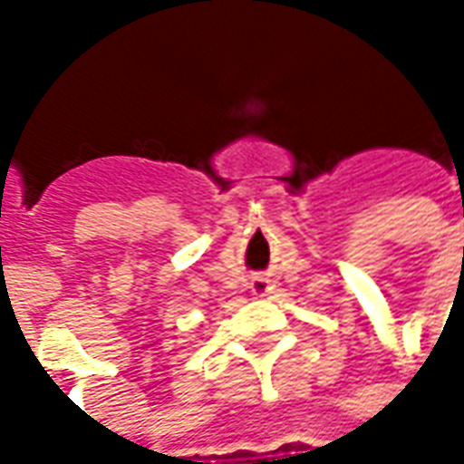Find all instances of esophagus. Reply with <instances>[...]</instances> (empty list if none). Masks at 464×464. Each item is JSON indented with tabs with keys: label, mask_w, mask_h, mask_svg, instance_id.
I'll return each instance as SVG.
<instances>
[{
	"label": "esophagus",
	"mask_w": 464,
	"mask_h": 464,
	"mask_svg": "<svg viewBox=\"0 0 464 464\" xmlns=\"http://www.w3.org/2000/svg\"><path fill=\"white\" fill-rule=\"evenodd\" d=\"M268 291H271V288H268L266 283H258V285H256V295H266Z\"/></svg>",
	"instance_id": "1"
}]
</instances>
